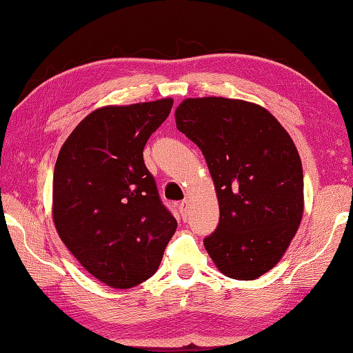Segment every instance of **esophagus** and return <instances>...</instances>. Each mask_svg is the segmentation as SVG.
Here are the masks:
<instances>
[{
  "instance_id": "esophagus-1",
  "label": "esophagus",
  "mask_w": 353,
  "mask_h": 353,
  "mask_svg": "<svg viewBox=\"0 0 353 353\" xmlns=\"http://www.w3.org/2000/svg\"><path fill=\"white\" fill-rule=\"evenodd\" d=\"M187 210H188V201H182L181 204H179V212H181L182 219L187 218Z\"/></svg>"
}]
</instances>
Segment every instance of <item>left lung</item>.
I'll return each mask as SVG.
<instances>
[{"mask_svg":"<svg viewBox=\"0 0 353 353\" xmlns=\"http://www.w3.org/2000/svg\"><path fill=\"white\" fill-rule=\"evenodd\" d=\"M177 129L205 157L219 224L204 240L224 276L254 280L272 270L303 213V171L288 132L261 105L229 98H188Z\"/></svg>","mask_w":353,"mask_h":353,"instance_id":"1","label":"left lung"}]
</instances>
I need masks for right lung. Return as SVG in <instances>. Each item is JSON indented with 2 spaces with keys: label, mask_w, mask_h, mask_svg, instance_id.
Wrapping results in <instances>:
<instances>
[{
  "label": "right lung",
  "mask_w": 353,
  "mask_h": 353,
  "mask_svg": "<svg viewBox=\"0 0 353 353\" xmlns=\"http://www.w3.org/2000/svg\"><path fill=\"white\" fill-rule=\"evenodd\" d=\"M172 99L92 112L59 152L52 218L76 260L112 288L145 282L162 261L177 221L160 201L143 160Z\"/></svg>",
  "instance_id": "add662e5"
}]
</instances>
